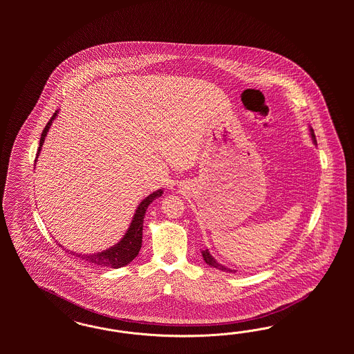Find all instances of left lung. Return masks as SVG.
<instances>
[{
	"label": "left lung",
	"mask_w": 354,
	"mask_h": 354,
	"mask_svg": "<svg viewBox=\"0 0 354 354\" xmlns=\"http://www.w3.org/2000/svg\"><path fill=\"white\" fill-rule=\"evenodd\" d=\"M311 132V139H313V141L314 142H317V139H315V135H314V131L313 129H310ZM203 257H204V261L209 265V266H212V268H218V270H222V271H228V272H232L234 270H231V268H225V266H222L221 263H218L216 261H215L214 258H213V256L209 253V250L206 249V250H204L203 252Z\"/></svg>",
	"instance_id": "obj_1"
}]
</instances>
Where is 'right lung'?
<instances>
[{
  "label": "right lung",
  "mask_w": 354,
  "mask_h": 354,
  "mask_svg": "<svg viewBox=\"0 0 354 354\" xmlns=\"http://www.w3.org/2000/svg\"><path fill=\"white\" fill-rule=\"evenodd\" d=\"M55 117H57V111L54 113L53 117L46 123L45 129H43L40 142H39V149H37V153H36V158H37V156H39V153L41 150L45 136H46L48 131L50 129L52 120ZM162 193H163V191H161V189L157 191V192H153L145 200H142L140 203L139 206H138V210L135 213V216H133L131 225H129V231L126 232L124 237L119 241L117 245L109 248L107 250H104L101 253H96V254H83L82 256V254H77V253L75 254L74 252H71V254L75 256V257L82 258V259H84L86 262L92 263V265L100 266V268H119L129 265V262L139 254L140 249H141L142 223H144V216H145V213H147V209H148L150 203L153 200H156L157 197H160Z\"/></svg>",
  "instance_id": "add662e5"
}]
</instances>
